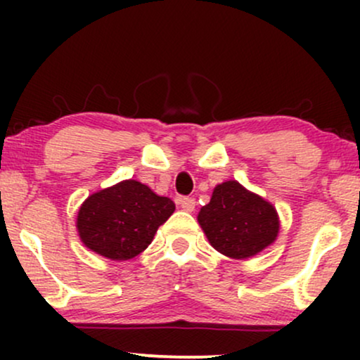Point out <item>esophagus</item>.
Wrapping results in <instances>:
<instances>
[{
	"label": "esophagus",
	"mask_w": 360,
	"mask_h": 360,
	"mask_svg": "<svg viewBox=\"0 0 360 360\" xmlns=\"http://www.w3.org/2000/svg\"><path fill=\"white\" fill-rule=\"evenodd\" d=\"M179 205H181V208L184 210V212H188V213H191V212H194V206H196V200H194V198H181L179 200Z\"/></svg>",
	"instance_id": "obj_1"
}]
</instances>
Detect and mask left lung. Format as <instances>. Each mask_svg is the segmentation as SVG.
I'll use <instances>...</instances> for the list:
<instances>
[{"label": "left lung", "instance_id": "obj_1", "mask_svg": "<svg viewBox=\"0 0 360 360\" xmlns=\"http://www.w3.org/2000/svg\"><path fill=\"white\" fill-rule=\"evenodd\" d=\"M198 223L214 250L230 259H249L272 245L279 233V214L269 201L238 181L213 189L198 213Z\"/></svg>", "mask_w": 360, "mask_h": 360}]
</instances>
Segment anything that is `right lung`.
Wrapping results in <instances>:
<instances>
[{"label": "right lung", "mask_w": 360, "mask_h": 360, "mask_svg": "<svg viewBox=\"0 0 360 360\" xmlns=\"http://www.w3.org/2000/svg\"><path fill=\"white\" fill-rule=\"evenodd\" d=\"M176 205L146 184L125 179L89 194L81 205L76 229L89 250L110 260L137 257L154 240Z\"/></svg>", "instance_id": "right-lung-1"}]
</instances>
